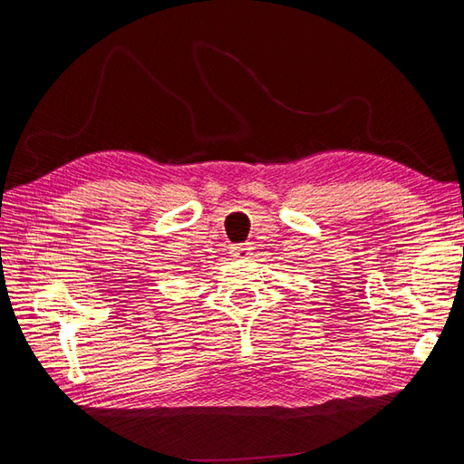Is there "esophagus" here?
<instances>
[{
  "instance_id": "1",
  "label": "esophagus",
  "mask_w": 464,
  "mask_h": 464,
  "mask_svg": "<svg viewBox=\"0 0 464 464\" xmlns=\"http://www.w3.org/2000/svg\"><path fill=\"white\" fill-rule=\"evenodd\" d=\"M232 254H234V257L247 259V256L251 254V246L249 244H237V246L232 247Z\"/></svg>"
}]
</instances>
